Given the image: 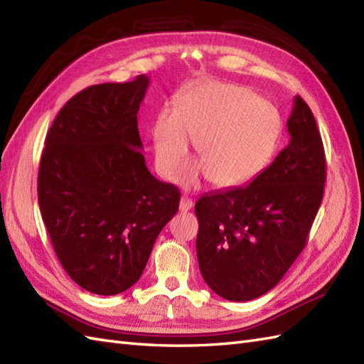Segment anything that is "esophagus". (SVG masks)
<instances>
[{"instance_id":"1","label":"esophagus","mask_w":364,"mask_h":364,"mask_svg":"<svg viewBox=\"0 0 364 364\" xmlns=\"http://www.w3.org/2000/svg\"><path fill=\"white\" fill-rule=\"evenodd\" d=\"M192 206H193V201L189 197H186V195H184V197H181V200H180V210L181 212L191 210Z\"/></svg>"}]
</instances>
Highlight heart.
I'll list each match as a JSON object with an SVG mask.
<instances>
[{
	"mask_svg": "<svg viewBox=\"0 0 364 364\" xmlns=\"http://www.w3.org/2000/svg\"><path fill=\"white\" fill-rule=\"evenodd\" d=\"M279 127L271 101L230 82H201L181 90L173 110L156 114L151 130L155 166L167 178L175 175L189 152L191 138L208 181L232 188L264 169Z\"/></svg>",
	"mask_w": 364,
	"mask_h": 364,
	"instance_id": "b5f03b06",
	"label": "heart"
}]
</instances>
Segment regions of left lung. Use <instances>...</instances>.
<instances>
[{
  "label": "left lung",
  "mask_w": 364,
  "mask_h": 364,
  "mask_svg": "<svg viewBox=\"0 0 364 364\" xmlns=\"http://www.w3.org/2000/svg\"><path fill=\"white\" fill-rule=\"evenodd\" d=\"M291 141L247 186L195 203L204 282L229 301H249L278 284L306 246L323 200L326 158L312 110L294 98Z\"/></svg>",
  "instance_id": "8db88e82"
}]
</instances>
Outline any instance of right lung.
<instances>
[{
    "instance_id": "add662e5",
    "label": "right lung",
    "mask_w": 364,
    "mask_h": 364,
    "mask_svg": "<svg viewBox=\"0 0 364 364\" xmlns=\"http://www.w3.org/2000/svg\"><path fill=\"white\" fill-rule=\"evenodd\" d=\"M149 77L90 86L58 112L46 136L38 204L68 275L117 295L141 277L180 191L149 172L138 110Z\"/></svg>"
}]
</instances>
